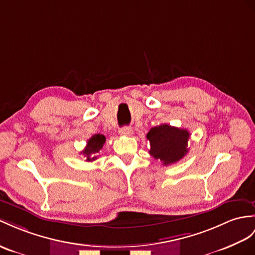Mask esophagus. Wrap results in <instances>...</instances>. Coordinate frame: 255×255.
<instances>
[{
  "instance_id": "esophagus-1",
  "label": "esophagus",
  "mask_w": 255,
  "mask_h": 255,
  "mask_svg": "<svg viewBox=\"0 0 255 255\" xmlns=\"http://www.w3.org/2000/svg\"><path fill=\"white\" fill-rule=\"evenodd\" d=\"M119 134L124 136H131L133 134V129L129 127H123L119 129Z\"/></svg>"
}]
</instances>
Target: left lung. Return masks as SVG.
I'll use <instances>...</instances> for the list:
<instances>
[{"label": "left lung", "mask_w": 255, "mask_h": 255, "mask_svg": "<svg viewBox=\"0 0 255 255\" xmlns=\"http://www.w3.org/2000/svg\"><path fill=\"white\" fill-rule=\"evenodd\" d=\"M189 136L187 129L171 127L170 124L151 128L147 133V139L150 142L149 153L154 159L162 161L163 165L176 163L188 152Z\"/></svg>", "instance_id": "1"}]
</instances>
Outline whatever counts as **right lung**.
Instances as JSON below:
<instances>
[{
	"mask_svg": "<svg viewBox=\"0 0 255 255\" xmlns=\"http://www.w3.org/2000/svg\"><path fill=\"white\" fill-rule=\"evenodd\" d=\"M105 141H106V137L102 134H95L92 136L88 140L85 148L81 151V153L84 154L86 161H94L97 159L96 153H98L103 148Z\"/></svg>",
	"mask_w": 255,
	"mask_h": 255,
	"instance_id": "right-lung-1",
	"label": "right lung"
}]
</instances>
